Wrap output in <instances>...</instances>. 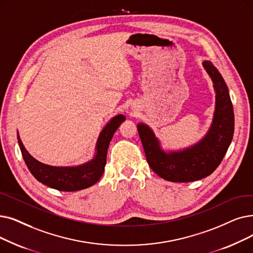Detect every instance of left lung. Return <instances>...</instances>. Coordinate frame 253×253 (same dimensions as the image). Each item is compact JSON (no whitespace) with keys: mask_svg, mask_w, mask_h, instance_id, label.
Instances as JSON below:
<instances>
[{"mask_svg":"<svg viewBox=\"0 0 253 253\" xmlns=\"http://www.w3.org/2000/svg\"><path fill=\"white\" fill-rule=\"evenodd\" d=\"M203 66L213 82L216 102L212 124L200 141L183 150L167 152L147 124H137L150 168L167 181L193 182L210 175L222 161L234 136V107L227 85L212 62L204 61Z\"/></svg>","mask_w":253,"mask_h":253,"instance_id":"1","label":"left lung"}]
</instances>
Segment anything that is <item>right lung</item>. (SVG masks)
<instances>
[{"label": "right lung", "instance_id": "1", "mask_svg": "<svg viewBox=\"0 0 253 253\" xmlns=\"http://www.w3.org/2000/svg\"><path fill=\"white\" fill-rule=\"evenodd\" d=\"M126 120L125 116L118 115L114 117L104 126L96 142V153L92 160L76 167H51L36 160L26 150L21 142L17 131L18 145L21 155L31 173L50 188L60 191H78L85 189L99 181L102 177L106 164L107 149L114 133L119 126Z\"/></svg>", "mask_w": 253, "mask_h": 253}]
</instances>
